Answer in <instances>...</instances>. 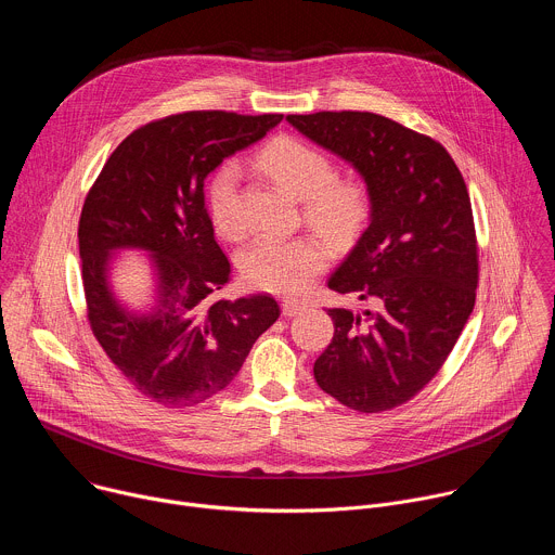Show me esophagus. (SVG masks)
I'll return each instance as SVG.
<instances>
[{
    "label": "esophagus",
    "instance_id": "esophagus-1",
    "mask_svg": "<svg viewBox=\"0 0 555 555\" xmlns=\"http://www.w3.org/2000/svg\"><path fill=\"white\" fill-rule=\"evenodd\" d=\"M302 309H305V302H300V300H294V298H285L283 300V313L285 315H296Z\"/></svg>",
    "mask_w": 555,
    "mask_h": 555
}]
</instances>
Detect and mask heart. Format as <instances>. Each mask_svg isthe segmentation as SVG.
<instances>
[{
	"label": "heart",
	"mask_w": 555,
	"mask_h": 555,
	"mask_svg": "<svg viewBox=\"0 0 555 555\" xmlns=\"http://www.w3.org/2000/svg\"><path fill=\"white\" fill-rule=\"evenodd\" d=\"M263 173L302 202L305 219L332 242H349L371 215V195L358 178H334L332 157L298 138L281 135L257 157ZM240 165L219 163L206 180V206L221 234L236 236L244 228L240 217ZM330 259L319 236H257L240 257L244 279L266 292L298 294Z\"/></svg>",
	"instance_id": "obj_1"
}]
</instances>
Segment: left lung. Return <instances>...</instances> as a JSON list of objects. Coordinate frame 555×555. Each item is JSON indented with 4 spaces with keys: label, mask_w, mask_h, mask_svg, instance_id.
<instances>
[{
    "label": "left lung",
    "mask_w": 555,
    "mask_h": 555,
    "mask_svg": "<svg viewBox=\"0 0 555 555\" xmlns=\"http://www.w3.org/2000/svg\"><path fill=\"white\" fill-rule=\"evenodd\" d=\"M287 122L349 163L371 195L369 228L327 281L369 307L327 309L334 338L313 377L353 411H390L437 375L474 309L479 255L463 176L437 140L379 114Z\"/></svg>",
    "instance_id": "1"
}]
</instances>
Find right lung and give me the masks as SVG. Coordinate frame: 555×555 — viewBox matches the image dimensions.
Instances as JSON below:
<instances>
[{
  "label": "right lung",
  "instance_id": "right-lung-1",
  "mask_svg": "<svg viewBox=\"0 0 555 555\" xmlns=\"http://www.w3.org/2000/svg\"><path fill=\"white\" fill-rule=\"evenodd\" d=\"M283 120L186 112L129 133L86 197L78 253L92 332L144 398L169 409L199 404L240 373L257 338L279 319L268 294L217 298L230 263L215 242L204 180ZM150 257L154 305L133 312L113 292L111 259Z\"/></svg>",
  "mask_w": 555,
  "mask_h": 555
}]
</instances>
